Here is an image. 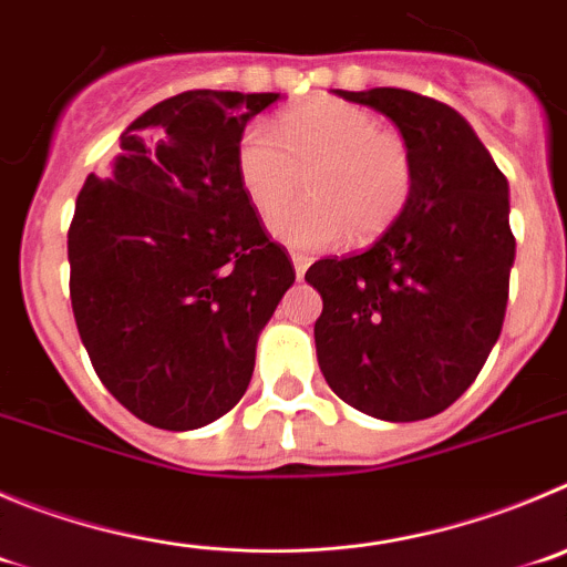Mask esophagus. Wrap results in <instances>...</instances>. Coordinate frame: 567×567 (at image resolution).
Segmentation results:
<instances>
[{
	"instance_id": "34e87169",
	"label": "esophagus",
	"mask_w": 567,
	"mask_h": 567,
	"mask_svg": "<svg viewBox=\"0 0 567 567\" xmlns=\"http://www.w3.org/2000/svg\"><path fill=\"white\" fill-rule=\"evenodd\" d=\"M290 259H293V268H296V277H305V271L310 268V257L308 254H301V251H293L290 254Z\"/></svg>"
}]
</instances>
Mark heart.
Segmentation results:
<instances>
[{
    "mask_svg": "<svg viewBox=\"0 0 567 567\" xmlns=\"http://www.w3.org/2000/svg\"><path fill=\"white\" fill-rule=\"evenodd\" d=\"M243 193L262 215L298 188L308 199L282 207L271 231L293 248L363 246L389 231L411 204L416 184L409 142L380 125L372 111L338 97H313L279 120V140L248 125L235 153Z\"/></svg>",
    "mask_w": 567,
    "mask_h": 567,
    "instance_id": "heart-1",
    "label": "heart"
}]
</instances>
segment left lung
Masks as SVG:
<instances>
[{
	"label": "left lung",
	"instance_id": "left-lung-1",
	"mask_svg": "<svg viewBox=\"0 0 567 567\" xmlns=\"http://www.w3.org/2000/svg\"><path fill=\"white\" fill-rule=\"evenodd\" d=\"M336 94L400 128L416 184L409 209L367 251L305 274L324 301L316 355L352 409L427 420L470 389L504 327L515 266L509 182L451 105L405 89Z\"/></svg>",
	"mask_w": 567,
	"mask_h": 567
}]
</instances>
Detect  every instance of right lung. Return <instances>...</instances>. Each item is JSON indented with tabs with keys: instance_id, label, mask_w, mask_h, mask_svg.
Wrapping results in <instances>:
<instances>
[{
	"instance_id": "1",
	"label": "right lung",
	"mask_w": 567,
	"mask_h": 567,
	"mask_svg": "<svg viewBox=\"0 0 567 567\" xmlns=\"http://www.w3.org/2000/svg\"><path fill=\"white\" fill-rule=\"evenodd\" d=\"M277 92H184L136 116L89 173L69 226V296L105 389L164 431L220 420L296 271L237 178V142Z\"/></svg>"
}]
</instances>
